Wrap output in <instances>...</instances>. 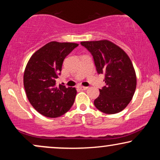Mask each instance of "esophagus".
<instances>
[{
	"instance_id": "obj_1",
	"label": "esophagus",
	"mask_w": 160,
	"mask_h": 160,
	"mask_svg": "<svg viewBox=\"0 0 160 160\" xmlns=\"http://www.w3.org/2000/svg\"><path fill=\"white\" fill-rule=\"evenodd\" d=\"M78 89H80V90H86V89H88V87H86V86H78Z\"/></svg>"
}]
</instances>
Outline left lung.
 I'll use <instances>...</instances> for the list:
<instances>
[{"mask_svg":"<svg viewBox=\"0 0 160 160\" xmlns=\"http://www.w3.org/2000/svg\"><path fill=\"white\" fill-rule=\"evenodd\" d=\"M91 53L96 71L104 75L105 86L94 101L95 108L108 114L122 111L129 104L136 89L132 63L126 52L108 40L80 43Z\"/></svg>","mask_w":160,"mask_h":160,"instance_id":"left-lung-1","label":"left lung"}]
</instances>
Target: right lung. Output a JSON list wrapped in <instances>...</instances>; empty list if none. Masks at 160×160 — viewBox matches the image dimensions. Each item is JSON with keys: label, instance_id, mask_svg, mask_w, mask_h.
Listing matches in <instances>:
<instances>
[{"label": "right lung", "instance_id": "obj_1", "mask_svg": "<svg viewBox=\"0 0 160 160\" xmlns=\"http://www.w3.org/2000/svg\"><path fill=\"white\" fill-rule=\"evenodd\" d=\"M78 46L52 41L34 52L28 62L24 87L29 102L40 114L56 118L72 107L76 89L56 85V80L61 75L64 59Z\"/></svg>", "mask_w": 160, "mask_h": 160}]
</instances>
